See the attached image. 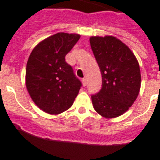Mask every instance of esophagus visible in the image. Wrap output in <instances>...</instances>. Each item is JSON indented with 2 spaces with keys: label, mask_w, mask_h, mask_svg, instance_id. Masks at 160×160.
Wrapping results in <instances>:
<instances>
[{
  "label": "esophagus",
  "mask_w": 160,
  "mask_h": 160,
  "mask_svg": "<svg viewBox=\"0 0 160 160\" xmlns=\"http://www.w3.org/2000/svg\"><path fill=\"white\" fill-rule=\"evenodd\" d=\"M82 84L84 86H86V84H87V80L85 78H83L82 79Z\"/></svg>",
  "instance_id": "esophagus-1"
}]
</instances>
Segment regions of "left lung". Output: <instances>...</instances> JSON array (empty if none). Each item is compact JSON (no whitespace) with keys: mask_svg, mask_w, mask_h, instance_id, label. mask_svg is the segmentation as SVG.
<instances>
[{"mask_svg":"<svg viewBox=\"0 0 160 160\" xmlns=\"http://www.w3.org/2000/svg\"><path fill=\"white\" fill-rule=\"evenodd\" d=\"M92 51L100 69L102 88L91 95L93 108L106 118H113L129 109L141 88L138 61L121 40L112 36L91 37Z\"/></svg>","mask_w":160,"mask_h":160,"instance_id":"left-lung-1","label":"left lung"}]
</instances>
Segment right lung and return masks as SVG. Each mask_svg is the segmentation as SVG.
I'll use <instances>...</instances> for the list:
<instances>
[{
	"mask_svg": "<svg viewBox=\"0 0 160 160\" xmlns=\"http://www.w3.org/2000/svg\"><path fill=\"white\" fill-rule=\"evenodd\" d=\"M80 35L58 33L35 47L26 67V87L34 103L49 114H59L72 106L80 87L65 57Z\"/></svg>",
	"mask_w": 160,
	"mask_h": 160,
	"instance_id": "right-lung-1",
	"label": "right lung"
}]
</instances>
